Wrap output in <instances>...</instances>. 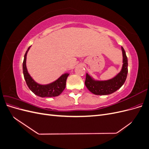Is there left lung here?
I'll use <instances>...</instances> for the list:
<instances>
[{
    "label": "left lung",
    "mask_w": 149,
    "mask_h": 149,
    "mask_svg": "<svg viewBox=\"0 0 149 149\" xmlns=\"http://www.w3.org/2000/svg\"><path fill=\"white\" fill-rule=\"evenodd\" d=\"M121 49L123 53V66L120 71L113 78L107 80H98L86 73L84 83L90 92L96 95H107L114 93L124 84L128 73V61L123 47H121Z\"/></svg>",
    "instance_id": "8db88e82"
}]
</instances>
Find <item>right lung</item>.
<instances>
[{"label":"right lung","mask_w":149,"mask_h":149,"mask_svg":"<svg viewBox=\"0 0 149 149\" xmlns=\"http://www.w3.org/2000/svg\"><path fill=\"white\" fill-rule=\"evenodd\" d=\"M30 47L31 46L29 47L25 54L23 62V73L28 87L35 95L42 97L59 96L65 88L66 79L70 73H65L63 74L57 79L48 84H42L36 82L29 73L26 65V55Z\"/></svg>","instance_id":"right-lung-1"}]
</instances>
